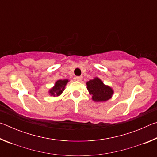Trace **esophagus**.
<instances>
[{
  "instance_id": "1",
  "label": "esophagus",
  "mask_w": 157,
  "mask_h": 157,
  "mask_svg": "<svg viewBox=\"0 0 157 157\" xmlns=\"http://www.w3.org/2000/svg\"><path fill=\"white\" fill-rule=\"evenodd\" d=\"M82 78H83V77H82V76H77V77H75V79H76V80H78V81H81Z\"/></svg>"
}]
</instances>
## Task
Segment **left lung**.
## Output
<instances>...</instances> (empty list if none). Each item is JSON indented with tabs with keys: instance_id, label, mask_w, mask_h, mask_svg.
Segmentation results:
<instances>
[{
	"instance_id": "left-lung-1",
	"label": "left lung",
	"mask_w": 157,
	"mask_h": 157,
	"mask_svg": "<svg viewBox=\"0 0 157 157\" xmlns=\"http://www.w3.org/2000/svg\"><path fill=\"white\" fill-rule=\"evenodd\" d=\"M87 89L92 95L93 100L97 102H103L110 99L113 95V90L106 86L99 78H95L87 82Z\"/></svg>"
}]
</instances>
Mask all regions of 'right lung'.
<instances>
[{"instance_id": "obj_1", "label": "right lung", "mask_w": 157, "mask_h": 157, "mask_svg": "<svg viewBox=\"0 0 157 157\" xmlns=\"http://www.w3.org/2000/svg\"><path fill=\"white\" fill-rule=\"evenodd\" d=\"M67 82L68 79H63V80L59 79V80L57 81L55 86L50 91V94L53 95L54 96H58V95H59L63 91V89H64V87L66 84H67Z\"/></svg>"}]
</instances>
